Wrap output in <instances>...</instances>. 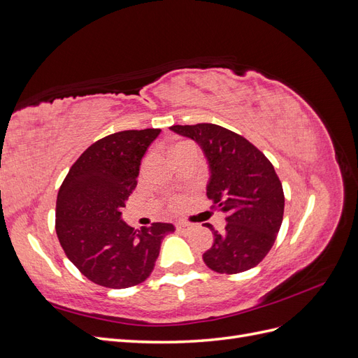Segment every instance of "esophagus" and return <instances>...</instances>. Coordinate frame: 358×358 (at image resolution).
Masks as SVG:
<instances>
[{
    "label": "esophagus",
    "instance_id": "esophagus-1",
    "mask_svg": "<svg viewBox=\"0 0 358 358\" xmlns=\"http://www.w3.org/2000/svg\"><path fill=\"white\" fill-rule=\"evenodd\" d=\"M176 229L180 231H189L192 229V224L185 222V221H179V222H176Z\"/></svg>",
    "mask_w": 358,
    "mask_h": 358
}]
</instances>
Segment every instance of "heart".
I'll return each mask as SVG.
<instances>
[{
  "instance_id": "obj_1",
  "label": "heart",
  "mask_w": 358,
  "mask_h": 358,
  "mask_svg": "<svg viewBox=\"0 0 358 358\" xmlns=\"http://www.w3.org/2000/svg\"><path fill=\"white\" fill-rule=\"evenodd\" d=\"M179 145H180V143H179ZM176 146H178V145H176Z\"/></svg>"
}]
</instances>
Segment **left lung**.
<instances>
[{
    "mask_svg": "<svg viewBox=\"0 0 358 358\" xmlns=\"http://www.w3.org/2000/svg\"><path fill=\"white\" fill-rule=\"evenodd\" d=\"M203 148L212 176L208 197L212 209L225 213V229L213 233V245L203 254L216 273L246 272L272 249L284 218V189L273 164L243 136L215 124L173 125Z\"/></svg>",
    "mask_w": 358,
    "mask_h": 358,
    "instance_id": "obj_1",
    "label": "left lung"
}]
</instances>
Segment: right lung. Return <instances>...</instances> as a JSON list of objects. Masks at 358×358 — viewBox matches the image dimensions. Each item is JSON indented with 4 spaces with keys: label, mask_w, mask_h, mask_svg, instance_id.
I'll return each instance as SVG.
<instances>
[{
    "label": "right lung",
    "mask_w": 358,
    "mask_h": 358,
    "mask_svg": "<svg viewBox=\"0 0 358 358\" xmlns=\"http://www.w3.org/2000/svg\"><path fill=\"white\" fill-rule=\"evenodd\" d=\"M159 131L127 129L96 140L76 159L59 188V243L96 285L121 289L142 284L152 273L164 236L175 231V225L166 222L134 230L121 220L137 187L140 161Z\"/></svg>",
    "instance_id": "obj_1"
}]
</instances>
